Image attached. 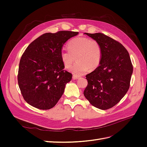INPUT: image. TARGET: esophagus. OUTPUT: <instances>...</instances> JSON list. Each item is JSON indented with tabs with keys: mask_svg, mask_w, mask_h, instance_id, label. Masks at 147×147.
<instances>
[{
	"mask_svg": "<svg viewBox=\"0 0 147 147\" xmlns=\"http://www.w3.org/2000/svg\"><path fill=\"white\" fill-rule=\"evenodd\" d=\"M80 78V76H79V75H73V76H72V78L74 79V80H77V79H78V78Z\"/></svg>",
	"mask_w": 147,
	"mask_h": 147,
	"instance_id": "esophagus-1",
	"label": "esophagus"
}]
</instances>
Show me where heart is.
I'll return each instance as SVG.
<instances>
[{"label": "heart", "mask_w": 147, "mask_h": 147, "mask_svg": "<svg viewBox=\"0 0 147 147\" xmlns=\"http://www.w3.org/2000/svg\"><path fill=\"white\" fill-rule=\"evenodd\" d=\"M68 51L61 52V59L65 69H69L74 61L76 63L70 70L75 75H80L88 70L98 67L102 57V48L100 43L94 39L78 37L71 39L67 43Z\"/></svg>", "instance_id": "1"}]
</instances>
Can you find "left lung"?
<instances>
[{
  "label": "left lung",
  "mask_w": 147,
  "mask_h": 147,
  "mask_svg": "<svg viewBox=\"0 0 147 147\" xmlns=\"http://www.w3.org/2000/svg\"><path fill=\"white\" fill-rule=\"evenodd\" d=\"M98 41L102 57L98 67L86 75L88 85L83 94L96 108L113 107L126 94L130 86L133 67L129 53L115 40L102 33H85Z\"/></svg>",
  "instance_id": "1"
}]
</instances>
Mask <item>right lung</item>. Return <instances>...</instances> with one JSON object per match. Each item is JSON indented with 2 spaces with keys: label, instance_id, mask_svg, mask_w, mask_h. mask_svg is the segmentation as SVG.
<instances>
[{
  "label": "right lung",
  "instance_id": "add662e5",
  "mask_svg": "<svg viewBox=\"0 0 147 147\" xmlns=\"http://www.w3.org/2000/svg\"><path fill=\"white\" fill-rule=\"evenodd\" d=\"M78 32L45 33L34 40L22 55L18 83L26 102L41 110L53 108L63 94L72 75L61 59L64 44Z\"/></svg>",
  "mask_w": 147,
  "mask_h": 147
}]
</instances>
